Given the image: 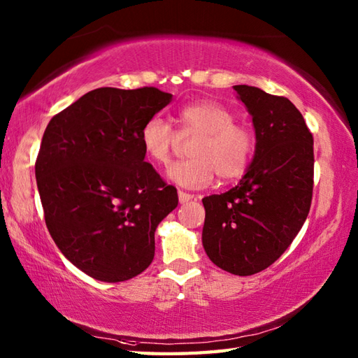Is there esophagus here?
Returning <instances> with one entry per match:
<instances>
[{
    "instance_id": "obj_1",
    "label": "esophagus",
    "mask_w": 358,
    "mask_h": 358,
    "mask_svg": "<svg viewBox=\"0 0 358 358\" xmlns=\"http://www.w3.org/2000/svg\"><path fill=\"white\" fill-rule=\"evenodd\" d=\"M194 199V195L192 194H187V192H183V191H178V200H180V203L183 204V203H187V201H191Z\"/></svg>"
}]
</instances>
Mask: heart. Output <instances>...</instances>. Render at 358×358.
<instances>
[{
    "instance_id": "b5f03b06",
    "label": "heart",
    "mask_w": 358,
    "mask_h": 358,
    "mask_svg": "<svg viewBox=\"0 0 358 358\" xmlns=\"http://www.w3.org/2000/svg\"><path fill=\"white\" fill-rule=\"evenodd\" d=\"M227 106L201 100L183 106L175 115L180 135H199L189 154L192 158L169 167L167 177L185 187H204L218 177L234 180L245 173L255 152V132L238 123ZM177 134L162 117H150L140 131V143L152 163L169 164Z\"/></svg>"
}]
</instances>
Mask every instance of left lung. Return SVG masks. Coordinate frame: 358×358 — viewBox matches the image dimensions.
Masks as SVG:
<instances>
[{
    "mask_svg": "<svg viewBox=\"0 0 358 358\" xmlns=\"http://www.w3.org/2000/svg\"><path fill=\"white\" fill-rule=\"evenodd\" d=\"M234 89L252 115L255 155L237 186L203 199V246L218 268L245 277L278 260L306 222L314 138L287 98L246 85Z\"/></svg>",
    "mask_w": 358,
    "mask_h": 358,
    "instance_id": "left-lung-1",
    "label": "left lung"
}]
</instances>
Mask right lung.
<instances>
[{
	"label": "right lung",
	"mask_w": 358,
	"mask_h": 358,
	"mask_svg": "<svg viewBox=\"0 0 358 358\" xmlns=\"http://www.w3.org/2000/svg\"><path fill=\"white\" fill-rule=\"evenodd\" d=\"M157 87H100L53 117L35 163L45 226L95 280L134 278L154 260L155 229L178 204L144 162L140 131L171 103Z\"/></svg>",
	"instance_id": "1"
}]
</instances>
